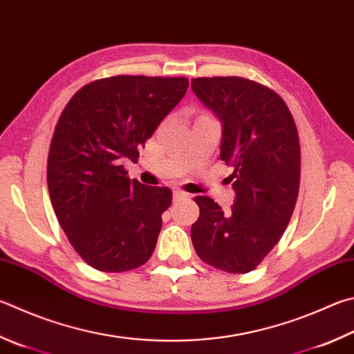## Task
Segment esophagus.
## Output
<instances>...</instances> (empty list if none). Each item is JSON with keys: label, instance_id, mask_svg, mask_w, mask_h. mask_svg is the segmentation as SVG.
Returning a JSON list of instances; mask_svg holds the SVG:
<instances>
[{"label": "esophagus", "instance_id": "obj_1", "mask_svg": "<svg viewBox=\"0 0 354 354\" xmlns=\"http://www.w3.org/2000/svg\"><path fill=\"white\" fill-rule=\"evenodd\" d=\"M189 198V194H185L183 190H175L173 192V201H181V199Z\"/></svg>", "mask_w": 354, "mask_h": 354}]
</instances>
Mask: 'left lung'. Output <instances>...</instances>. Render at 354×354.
<instances>
[{"label": "left lung", "instance_id": "left-lung-1", "mask_svg": "<svg viewBox=\"0 0 354 354\" xmlns=\"http://www.w3.org/2000/svg\"><path fill=\"white\" fill-rule=\"evenodd\" d=\"M192 89L221 122L220 158L229 176L232 210L196 196L190 236L199 259L221 271L246 274L279 243L291 220L300 183L297 128L283 99L243 77H201Z\"/></svg>", "mask_w": 354, "mask_h": 354}]
</instances>
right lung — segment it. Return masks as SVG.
Here are the masks:
<instances>
[{"label": "right lung", "instance_id": "obj_1", "mask_svg": "<svg viewBox=\"0 0 354 354\" xmlns=\"http://www.w3.org/2000/svg\"><path fill=\"white\" fill-rule=\"evenodd\" d=\"M185 77L115 75L79 89L57 122L48 189L62 229L83 260L104 272L142 266L155 250L167 187L127 176L139 149L187 93Z\"/></svg>", "mask_w": 354, "mask_h": 354}]
</instances>
